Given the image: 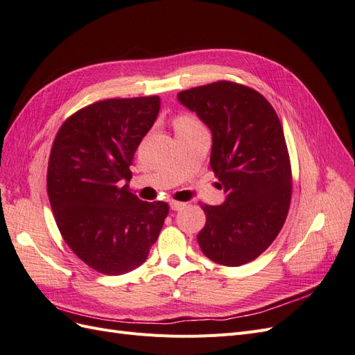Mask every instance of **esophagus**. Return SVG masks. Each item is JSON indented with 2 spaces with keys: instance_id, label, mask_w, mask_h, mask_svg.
<instances>
[{
  "instance_id": "1",
  "label": "esophagus",
  "mask_w": 355,
  "mask_h": 355,
  "mask_svg": "<svg viewBox=\"0 0 355 355\" xmlns=\"http://www.w3.org/2000/svg\"><path fill=\"white\" fill-rule=\"evenodd\" d=\"M169 207L173 211H180L186 207L184 202H178V200H169Z\"/></svg>"
}]
</instances>
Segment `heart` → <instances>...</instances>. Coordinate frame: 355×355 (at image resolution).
Instances as JSON below:
<instances>
[{"instance_id":"heart-1","label":"heart","mask_w":355,"mask_h":355,"mask_svg":"<svg viewBox=\"0 0 355 355\" xmlns=\"http://www.w3.org/2000/svg\"><path fill=\"white\" fill-rule=\"evenodd\" d=\"M173 125L175 131H181V130H187L191 127H196V125H200L196 119L190 115H186V113H178L173 118Z\"/></svg>"}]
</instances>
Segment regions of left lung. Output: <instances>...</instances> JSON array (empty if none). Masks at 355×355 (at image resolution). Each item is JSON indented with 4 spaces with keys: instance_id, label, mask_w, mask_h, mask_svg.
<instances>
[{
    "instance_id": "obj_1",
    "label": "left lung",
    "mask_w": 355,
    "mask_h": 355,
    "mask_svg": "<svg viewBox=\"0 0 355 355\" xmlns=\"http://www.w3.org/2000/svg\"><path fill=\"white\" fill-rule=\"evenodd\" d=\"M178 100L212 132L211 168L227 199L200 203L207 223L198 234L205 257L239 267L274 242L288 216L292 168L276 110L257 89L232 81L180 91Z\"/></svg>"
}]
</instances>
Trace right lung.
Segmentation results:
<instances>
[{
    "mask_svg": "<svg viewBox=\"0 0 355 355\" xmlns=\"http://www.w3.org/2000/svg\"><path fill=\"white\" fill-rule=\"evenodd\" d=\"M159 109V96L100 100L67 118L53 141L47 191L55 224L73 254L106 276L143 264L169 212L128 184Z\"/></svg>",
    "mask_w": 355,
    "mask_h": 355,
    "instance_id": "right-lung-1",
    "label": "right lung"
}]
</instances>
